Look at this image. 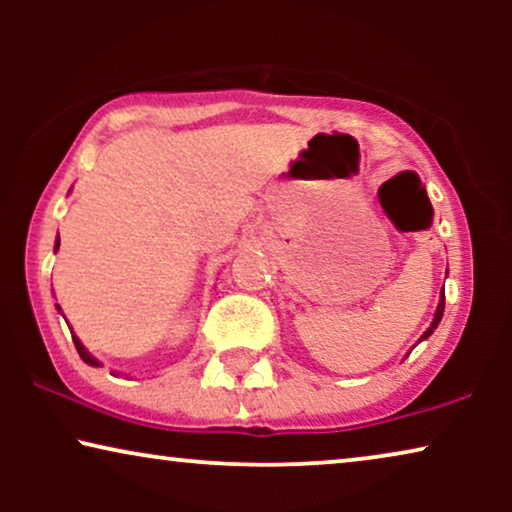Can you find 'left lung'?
<instances>
[{
    "label": "left lung",
    "instance_id": "obj_1",
    "mask_svg": "<svg viewBox=\"0 0 512 512\" xmlns=\"http://www.w3.org/2000/svg\"><path fill=\"white\" fill-rule=\"evenodd\" d=\"M443 310H445V291H443V296H440V303H438L436 317H433V321H431V326H429V328H426V333L422 335V340H424V338H429V335L433 333V328H436V326L440 324V319H443Z\"/></svg>",
    "mask_w": 512,
    "mask_h": 512
}]
</instances>
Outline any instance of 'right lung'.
I'll return each mask as SVG.
<instances>
[{"mask_svg": "<svg viewBox=\"0 0 512 512\" xmlns=\"http://www.w3.org/2000/svg\"><path fill=\"white\" fill-rule=\"evenodd\" d=\"M58 247H60V240H58V242H55V251H58ZM58 310H60V307H58ZM72 340H74V345H76V352H79V356H81V359H83V361H86V363H90V366H100V363H97V361L93 359V356H90V354L86 352V347H83V345H81V340H79V338H76V335H72Z\"/></svg>", "mask_w": 512, "mask_h": 512, "instance_id": "obj_1", "label": "right lung"}]
</instances>
